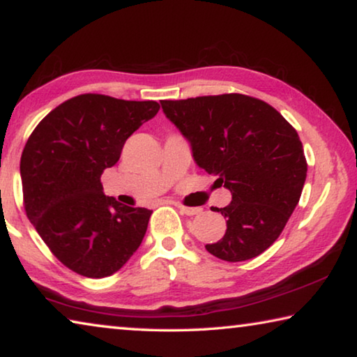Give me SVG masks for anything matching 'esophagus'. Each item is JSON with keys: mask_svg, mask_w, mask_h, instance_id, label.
<instances>
[{"mask_svg": "<svg viewBox=\"0 0 357 357\" xmlns=\"http://www.w3.org/2000/svg\"><path fill=\"white\" fill-rule=\"evenodd\" d=\"M176 208L181 211V213L185 214V215H195V214H200V213H202L200 208L184 206V204H181V203H176Z\"/></svg>", "mask_w": 357, "mask_h": 357, "instance_id": "obj_1", "label": "esophagus"}]
</instances>
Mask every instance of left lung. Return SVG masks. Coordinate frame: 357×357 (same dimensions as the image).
<instances>
[{"instance_id": "1", "label": "left lung", "mask_w": 357, "mask_h": 357, "mask_svg": "<svg viewBox=\"0 0 357 357\" xmlns=\"http://www.w3.org/2000/svg\"><path fill=\"white\" fill-rule=\"evenodd\" d=\"M160 104L190 142L198 167L231 192L228 206L213 209L225 217V236L206 250L229 263L258 257L280 236L299 203L307 160L298 132L274 107L245 94Z\"/></svg>"}]
</instances>
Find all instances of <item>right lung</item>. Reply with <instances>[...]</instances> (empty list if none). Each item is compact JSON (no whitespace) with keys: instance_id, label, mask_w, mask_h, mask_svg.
<instances>
[{"instance_id":"1","label":"right lung","mask_w":357,"mask_h":357,"mask_svg":"<svg viewBox=\"0 0 357 357\" xmlns=\"http://www.w3.org/2000/svg\"><path fill=\"white\" fill-rule=\"evenodd\" d=\"M159 108L155 100L80 94L53 108L29 135L20 159L23 206L50 252L74 273L112 275L140 247L153 211L104 195L100 176Z\"/></svg>"}]
</instances>
